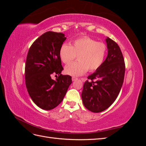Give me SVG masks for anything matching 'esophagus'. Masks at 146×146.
<instances>
[{"label":"esophagus","mask_w":146,"mask_h":146,"mask_svg":"<svg viewBox=\"0 0 146 146\" xmlns=\"http://www.w3.org/2000/svg\"><path fill=\"white\" fill-rule=\"evenodd\" d=\"M78 80V78L75 77H72V81H76V80Z\"/></svg>","instance_id":"1"}]
</instances>
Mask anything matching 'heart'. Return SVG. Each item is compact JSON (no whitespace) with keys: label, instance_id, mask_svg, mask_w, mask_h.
<instances>
[{"label":"heart","instance_id":"b5f03b06","mask_svg":"<svg viewBox=\"0 0 146 146\" xmlns=\"http://www.w3.org/2000/svg\"><path fill=\"white\" fill-rule=\"evenodd\" d=\"M107 47L104 43L98 42L88 36L75 39L71 46L63 44L60 47L59 55L64 64H69L77 56L78 61L66 66L65 72L72 76H80L87 70L94 72L102 65L107 55Z\"/></svg>","mask_w":146,"mask_h":146}]
</instances>
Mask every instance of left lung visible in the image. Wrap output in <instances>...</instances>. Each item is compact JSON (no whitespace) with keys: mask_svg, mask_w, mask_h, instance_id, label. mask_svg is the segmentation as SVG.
<instances>
[{"mask_svg":"<svg viewBox=\"0 0 146 146\" xmlns=\"http://www.w3.org/2000/svg\"><path fill=\"white\" fill-rule=\"evenodd\" d=\"M108 55L96 72L88 77L82 98L85 107L94 113L103 111L111 106L119 94L124 79L125 65L117 44L106 39Z\"/></svg>","mask_w":146,"mask_h":146,"instance_id":"8db88e82","label":"left lung"}]
</instances>
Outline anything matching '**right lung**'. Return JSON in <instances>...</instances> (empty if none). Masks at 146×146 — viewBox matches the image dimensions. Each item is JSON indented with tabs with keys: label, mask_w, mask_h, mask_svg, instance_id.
<instances>
[{
	"label": "right lung",
	"mask_w": 146,
	"mask_h": 146,
	"mask_svg": "<svg viewBox=\"0 0 146 146\" xmlns=\"http://www.w3.org/2000/svg\"><path fill=\"white\" fill-rule=\"evenodd\" d=\"M66 39L64 34L47 32L30 46L25 66V85L33 102L43 110H50L62 102L72 77L63 76L59 55L60 47ZM53 74L59 75L56 81Z\"/></svg>",
	"instance_id": "obj_1"
}]
</instances>
